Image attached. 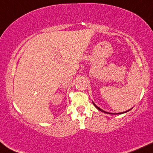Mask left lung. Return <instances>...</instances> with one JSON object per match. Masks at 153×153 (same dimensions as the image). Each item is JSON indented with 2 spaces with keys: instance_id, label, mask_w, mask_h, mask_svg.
Wrapping results in <instances>:
<instances>
[{
  "instance_id": "1",
  "label": "left lung",
  "mask_w": 153,
  "mask_h": 153,
  "mask_svg": "<svg viewBox=\"0 0 153 153\" xmlns=\"http://www.w3.org/2000/svg\"><path fill=\"white\" fill-rule=\"evenodd\" d=\"M92 103H93V102H92ZM93 104H94V106H95V107H96V108H97V109H98V110L101 111V112H105V113H107V114H122V113H124V112H128V111H129V110H130V109H129V110H127V111H126V112H120V113H110V112H105V111H104V110H102V109H100V108H99V107H98V106H96V105H95V104H94V103H93Z\"/></svg>"
}]
</instances>
